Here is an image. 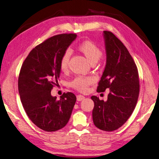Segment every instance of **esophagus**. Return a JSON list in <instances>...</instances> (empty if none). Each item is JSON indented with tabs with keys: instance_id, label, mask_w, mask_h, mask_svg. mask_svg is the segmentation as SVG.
I'll return each mask as SVG.
<instances>
[{
	"instance_id": "34e87169",
	"label": "esophagus",
	"mask_w": 159,
	"mask_h": 159,
	"mask_svg": "<svg viewBox=\"0 0 159 159\" xmlns=\"http://www.w3.org/2000/svg\"><path fill=\"white\" fill-rule=\"evenodd\" d=\"M76 99H77L78 101H81L83 100V99H84V96L81 95V94H79V95H77L76 96Z\"/></svg>"
}]
</instances>
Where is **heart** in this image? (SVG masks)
Instances as JSON below:
<instances>
[{
	"instance_id": "heart-1",
	"label": "heart",
	"mask_w": 159,
	"mask_h": 159,
	"mask_svg": "<svg viewBox=\"0 0 159 159\" xmlns=\"http://www.w3.org/2000/svg\"><path fill=\"white\" fill-rule=\"evenodd\" d=\"M78 49L93 64L96 63L102 55V49L92 41L87 40L80 43L78 45ZM70 57V50L66 49L59 61V69L61 72L65 73L67 71ZM93 79L91 76H80L71 81L70 85L74 89L84 93L88 90L89 86L93 83Z\"/></svg>"
}]
</instances>
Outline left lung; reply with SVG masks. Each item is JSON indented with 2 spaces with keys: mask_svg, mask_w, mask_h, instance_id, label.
Returning a JSON list of instances; mask_svg holds the SVG:
<instances>
[{
  "mask_svg": "<svg viewBox=\"0 0 159 159\" xmlns=\"http://www.w3.org/2000/svg\"><path fill=\"white\" fill-rule=\"evenodd\" d=\"M106 65L97 87L98 93L110 89L107 100L93 96L94 124L113 131L124 125L132 114L139 94V73L135 63L121 41L111 32L104 31Z\"/></svg>",
  "mask_w": 159,
  "mask_h": 159,
  "instance_id": "obj_1",
  "label": "left lung"
}]
</instances>
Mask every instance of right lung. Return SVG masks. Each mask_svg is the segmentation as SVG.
I'll use <instances>...</instances> for the list:
<instances>
[{"label": "right lung", "instance_id": "1", "mask_svg": "<svg viewBox=\"0 0 159 159\" xmlns=\"http://www.w3.org/2000/svg\"><path fill=\"white\" fill-rule=\"evenodd\" d=\"M75 34L54 35L35 47L22 65L18 76V92L29 118L41 129L52 132L67 124L76 98L63 93L60 99L51 91L58 83L59 61L76 39Z\"/></svg>", "mask_w": 159, "mask_h": 159}]
</instances>
